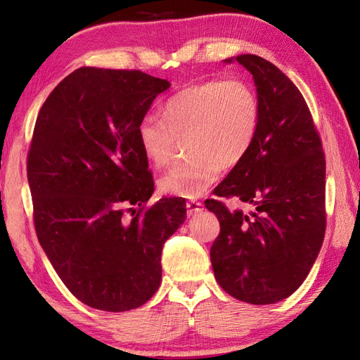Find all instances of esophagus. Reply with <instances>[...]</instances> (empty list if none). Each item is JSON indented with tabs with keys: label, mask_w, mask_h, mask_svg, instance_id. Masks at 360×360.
<instances>
[{
	"label": "esophagus",
	"mask_w": 360,
	"mask_h": 360,
	"mask_svg": "<svg viewBox=\"0 0 360 360\" xmlns=\"http://www.w3.org/2000/svg\"><path fill=\"white\" fill-rule=\"evenodd\" d=\"M202 210V202L200 201H188L187 202V215L188 217H195L196 213H200Z\"/></svg>",
	"instance_id": "esophagus-1"
}]
</instances>
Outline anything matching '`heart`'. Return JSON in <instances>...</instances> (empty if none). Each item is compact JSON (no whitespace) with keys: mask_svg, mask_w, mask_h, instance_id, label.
<instances>
[{"mask_svg":"<svg viewBox=\"0 0 360 360\" xmlns=\"http://www.w3.org/2000/svg\"><path fill=\"white\" fill-rule=\"evenodd\" d=\"M262 105L255 88L243 79H212L193 83L173 94L162 116L147 112L137 124V141L155 167L172 158L178 136H186L187 159L174 164L159 181L164 193L195 200L207 192L221 174L232 168L254 145Z\"/></svg>","mask_w":360,"mask_h":360,"instance_id":"heart-1","label":"heart"}]
</instances>
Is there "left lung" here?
Masks as SVG:
<instances>
[{"mask_svg":"<svg viewBox=\"0 0 360 360\" xmlns=\"http://www.w3.org/2000/svg\"><path fill=\"white\" fill-rule=\"evenodd\" d=\"M262 105L250 151L215 188L254 212H231L217 200L219 235L210 248L215 278L229 295L252 304L281 302L308 277L325 236V155L300 91L267 60L241 53Z\"/></svg>","mask_w":360,"mask_h":360,"instance_id":"8db88e82","label":"left lung"}]
</instances>
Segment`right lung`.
I'll use <instances>...</instances> for the list:
<instances>
[{"instance_id": "add662e5", "label": "right lung", "mask_w": 360, "mask_h": 360, "mask_svg": "<svg viewBox=\"0 0 360 360\" xmlns=\"http://www.w3.org/2000/svg\"><path fill=\"white\" fill-rule=\"evenodd\" d=\"M168 88L142 71L85 66L38 112L27 155L35 232L65 286L91 308L147 303L162 278L164 243L186 221L179 198L145 207L155 184L136 129Z\"/></svg>"}]
</instances>
